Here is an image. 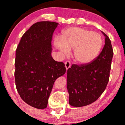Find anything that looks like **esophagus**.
<instances>
[{"label":"esophagus","instance_id":"34e87169","mask_svg":"<svg viewBox=\"0 0 125 125\" xmlns=\"http://www.w3.org/2000/svg\"><path fill=\"white\" fill-rule=\"evenodd\" d=\"M65 66L66 69L68 70L69 68H71V62H70V61H66L65 63Z\"/></svg>","mask_w":125,"mask_h":125}]
</instances>
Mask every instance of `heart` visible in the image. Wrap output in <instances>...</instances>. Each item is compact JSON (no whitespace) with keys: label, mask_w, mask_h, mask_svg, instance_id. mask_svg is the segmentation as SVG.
<instances>
[{"label":"heart","mask_w":125,"mask_h":125,"mask_svg":"<svg viewBox=\"0 0 125 125\" xmlns=\"http://www.w3.org/2000/svg\"><path fill=\"white\" fill-rule=\"evenodd\" d=\"M53 44L64 55L69 54L73 49L75 61L79 64L86 65L98 57L103 41L97 32L80 27H69L63 31L60 38L54 39Z\"/></svg>","instance_id":"heart-1"}]
</instances>
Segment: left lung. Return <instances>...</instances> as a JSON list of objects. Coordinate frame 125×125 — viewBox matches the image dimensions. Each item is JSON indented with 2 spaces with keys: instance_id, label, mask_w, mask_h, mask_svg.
I'll return each instance as SVG.
<instances>
[{
  "instance_id": "8db88e82",
  "label": "left lung",
  "mask_w": 125,
  "mask_h": 125,
  "mask_svg": "<svg viewBox=\"0 0 125 125\" xmlns=\"http://www.w3.org/2000/svg\"><path fill=\"white\" fill-rule=\"evenodd\" d=\"M102 33L105 45L97 59L89 64L72 65L68 69L66 87L72 106H84L95 101L108 83L113 50L110 39Z\"/></svg>"
}]
</instances>
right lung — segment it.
Returning <instances> with one entry per match:
<instances>
[{"mask_svg": "<svg viewBox=\"0 0 125 125\" xmlns=\"http://www.w3.org/2000/svg\"><path fill=\"white\" fill-rule=\"evenodd\" d=\"M58 24L35 23L22 36L16 51V89L25 103L36 109L47 107L54 81L66 72L64 63L56 61L51 55V40Z\"/></svg>", "mask_w": 125, "mask_h": 125, "instance_id": "add662e5", "label": "right lung"}]
</instances>
